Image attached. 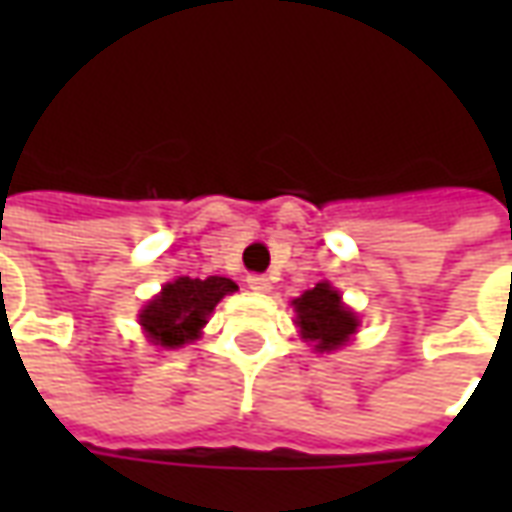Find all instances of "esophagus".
<instances>
[{
  "mask_svg": "<svg viewBox=\"0 0 512 512\" xmlns=\"http://www.w3.org/2000/svg\"><path fill=\"white\" fill-rule=\"evenodd\" d=\"M246 285L252 290H257V293H268V290H271V279H268L266 274H249V277H246Z\"/></svg>",
  "mask_w": 512,
  "mask_h": 512,
  "instance_id": "esophagus-1",
  "label": "esophagus"
}]
</instances>
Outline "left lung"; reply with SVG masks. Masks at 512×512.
Returning a JSON list of instances; mask_svg holds the SVG:
<instances>
[{"label":"left lung","instance_id":"8db88e82","mask_svg":"<svg viewBox=\"0 0 512 512\" xmlns=\"http://www.w3.org/2000/svg\"><path fill=\"white\" fill-rule=\"evenodd\" d=\"M296 318H299L301 337L315 343L318 351H334L356 332V315L345 310L340 293L332 290L329 282H318L315 288L307 290L301 299L293 301Z\"/></svg>","mask_w":512,"mask_h":512}]
</instances>
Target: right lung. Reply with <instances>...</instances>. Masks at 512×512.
<instances>
[{
    "instance_id": "add662e5",
    "label": "right lung",
    "mask_w": 512,
    "mask_h": 512,
    "mask_svg": "<svg viewBox=\"0 0 512 512\" xmlns=\"http://www.w3.org/2000/svg\"><path fill=\"white\" fill-rule=\"evenodd\" d=\"M235 290L238 285L227 277H180L164 285L161 296L147 304L139 321L153 337V343L161 348H178V345L197 340L213 307Z\"/></svg>"
}]
</instances>
